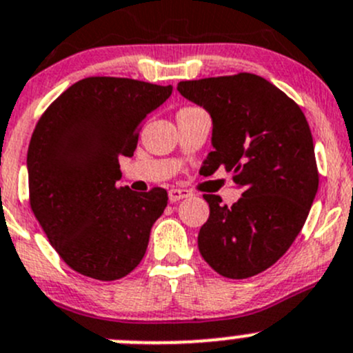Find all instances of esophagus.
<instances>
[{
  "mask_svg": "<svg viewBox=\"0 0 353 353\" xmlns=\"http://www.w3.org/2000/svg\"><path fill=\"white\" fill-rule=\"evenodd\" d=\"M188 196H191V193L188 190H177V188H172V190L169 191V199L172 203L181 201V199H184Z\"/></svg>",
  "mask_w": 353,
  "mask_h": 353,
  "instance_id": "esophagus-1",
  "label": "esophagus"
}]
</instances>
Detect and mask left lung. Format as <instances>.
I'll use <instances>...</instances> for the list:
<instances>
[{
	"label": "left lung",
	"mask_w": 353,
	"mask_h": 353,
	"mask_svg": "<svg viewBox=\"0 0 353 353\" xmlns=\"http://www.w3.org/2000/svg\"><path fill=\"white\" fill-rule=\"evenodd\" d=\"M177 90L212 116L213 152L201 170L212 176L223 165L243 190L232 206L203 194L210 216L199 229V252L227 279L258 275L285 254L318 193L307 119L288 95L252 73L179 81Z\"/></svg>",
	"instance_id": "left-lung-1"
}]
</instances>
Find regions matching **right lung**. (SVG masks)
I'll return each instance as SVG.
<instances>
[{"label":"right lung","instance_id":"right-lung-1","mask_svg":"<svg viewBox=\"0 0 353 353\" xmlns=\"http://www.w3.org/2000/svg\"><path fill=\"white\" fill-rule=\"evenodd\" d=\"M172 87L133 78L88 77L39 119L27 154L30 208L74 272L110 282L143 259L167 191L117 188L119 157H131L141 124Z\"/></svg>","mask_w":353,"mask_h":353}]
</instances>
